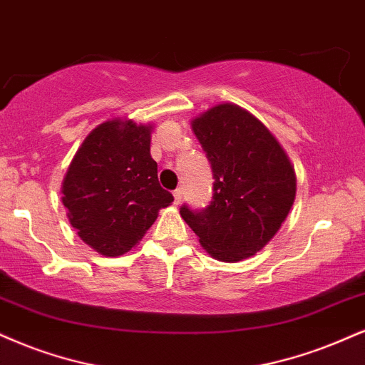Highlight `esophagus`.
Instances as JSON below:
<instances>
[{
    "label": "esophagus",
    "instance_id": "34e87169",
    "mask_svg": "<svg viewBox=\"0 0 365 365\" xmlns=\"http://www.w3.org/2000/svg\"><path fill=\"white\" fill-rule=\"evenodd\" d=\"M173 197H175V204H180V202H182V197H183V192H182V188H177V190L173 192Z\"/></svg>",
    "mask_w": 365,
    "mask_h": 365
}]
</instances>
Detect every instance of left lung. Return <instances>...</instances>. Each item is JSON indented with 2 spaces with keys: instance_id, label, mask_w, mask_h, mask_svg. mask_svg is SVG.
<instances>
[{
  "instance_id": "8db88e82",
  "label": "left lung",
  "mask_w": 365,
  "mask_h": 365,
  "mask_svg": "<svg viewBox=\"0 0 365 365\" xmlns=\"http://www.w3.org/2000/svg\"><path fill=\"white\" fill-rule=\"evenodd\" d=\"M212 170L205 209L180 207L183 221L214 258L240 262L280 230L296 197V175L270 130L238 105L221 103L192 120Z\"/></svg>"
}]
</instances>
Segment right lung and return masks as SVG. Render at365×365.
<instances>
[{"label": "right lung", "instance_id": "1", "mask_svg": "<svg viewBox=\"0 0 365 365\" xmlns=\"http://www.w3.org/2000/svg\"><path fill=\"white\" fill-rule=\"evenodd\" d=\"M151 127L100 124L78 149L63 182V204L80 238L105 257L139 243L173 195L158 182L149 153Z\"/></svg>", "mask_w": 365, "mask_h": 365}]
</instances>
